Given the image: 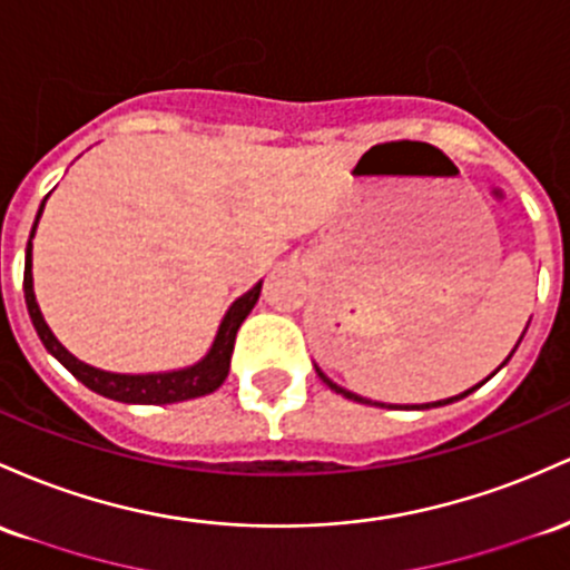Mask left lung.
<instances>
[{"instance_id":"obj_1","label":"left lung","mask_w":570,"mask_h":570,"mask_svg":"<svg viewBox=\"0 0 570 570\" xmlns=\"http://www.w3.org/2000/svg\"><path fill=\"white\" fill-rule=\"evenodd\" d=\"M524 335V333H522ZM519 341H522V337H519ZM517 346H519V343H517ZM511 354H514V352H511ZM511 354L509 356H505V362H509L511 360ZM505 362H503V365H505ZM503 365H500V367H503ZM500 367H498V371H500ZM495 371V373H498ZM316 373H318V379H322L324 381V384H327L330 386V390H335L337 392V395H343V397H348V400H356V403H365V405H381V409H384V403H373V400H365V397H360V395H354V392H348V390H343V386H337V384H333V381H330L327 376H324V373L322 371H318V367H316ZM487 379H490V376H487ZM484 379V381H487ZM484 381H481V384H484ZM481 384H476V386H473V390H479V386ZM473 390H468V392H462V395H454V397H449V400H438V403H424V405H411V409H419V411H422V409H438V405H446V403H454V400H462V397H468V395H471V392ZM405 409H409V405H405Z\"/></svg>"}]
</instances>
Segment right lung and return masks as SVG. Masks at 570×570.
Masks as SVG:
<instances>
[{"mask_svg":"<svg viewBox=\"0 0 570 570\" xmlns=\"http://www.w3.org/2000/svg\"><path fill=\"white\" fill-rule=\"evenodd\" d=\"M48 199V197H46ZM46 199H42L40 210H37L35 227H31L29 243H27V265H23V297H27V308L35 324L37 335H40L42 346L51 352L67 371L72 373L80 384L89 386L97 395L118 400V403H137V405H167V403H184V400H194L216 392L224 384L229 373V360H233L235 348V335L240 330V324L246 322V316L252 314V308L259 299L262 281L248 289L246 295L237 297L229 311L224 314L222 324H218V333L214 337V346L208 348V354L199 362H194L189 367H180V371H167V373H110L99 371V367L86 365L78 356L67 352L59 343V337L51 333V327L46 324V318L40 314V305L35 297V281H31V237H35L37 222H40L42 208H46Z\"/></svg>","mask_w":570,"mask_h":570,"instance_id":"right-lung-1","label":"right lung"}]
</instances>
